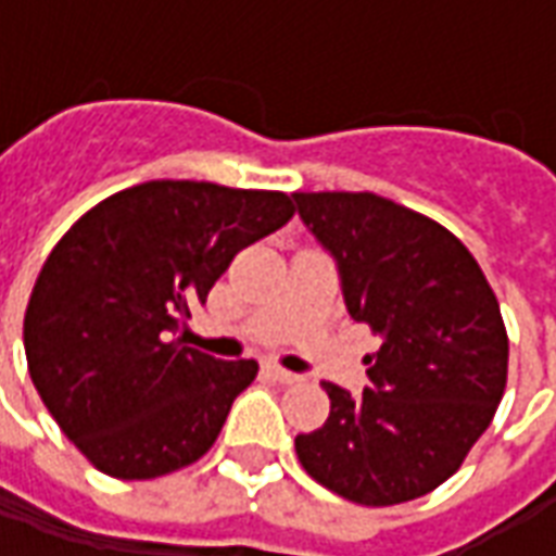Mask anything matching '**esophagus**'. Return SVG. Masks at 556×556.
Segmentation results:
<instances>
[{
    "label": "esophagus",
    "mask_w": 556,
    "mask_h": 556,
    "mask_svg": "<svg viewBox=\"0 0 556 556\" xmlns=\"http://www.w3.org/2000/svg\"><path fill=\"white\" fill-rule=\"evenodd\" d=\"M265 372L270 375L274 381H279V384H294V381H301V375L289 372V369H282L277 363H265Z\"/></svg>",
    "instance_id": "34e87169"
}]
</instances>
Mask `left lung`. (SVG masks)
Here are the masks:
<instances>
[{
    "instance_id": "left-lung-1",
    "label": "left lung",
    "mask_w": 556,
    "mask_h": 556,
    "mask_svg": "<svg viewBox=\"0 0 556 556\" xmlns=\"http://www.w3.org/2000/svg\"><path fill=\"white\" fill-rule=\"evenodd\" d=\"M337 265L354 321L381 339L369 387L325 381L330 417L298 434L303 470L363 506L438 489L489 429L506 387L509 342L477 258L453 231L375 193H291Z\"/></svg>"
}]
</instances>
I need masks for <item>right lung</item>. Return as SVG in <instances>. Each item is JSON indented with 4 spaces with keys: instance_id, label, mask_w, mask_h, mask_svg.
Listing matches in <instances>:
<instances>
[{
    "instance_id": "add662e5",
    "label": "right lung",
    "mask_w": 556,
    "mask_h": 556,
    "mask_svg": "<svg viewBox=\"0 0 556 556\" xmlns=\"http://www.w3.org/2000/svg\"><path fill=\"white\" fill-rule=\"evenodd\" d=\"M291 195L148 181L103 199L43 262L23 321L35 390L67 441L115 479H154L211 450L255 361L175 339L231 258L286 226Z\"/></svg>"
}]
</instances>
